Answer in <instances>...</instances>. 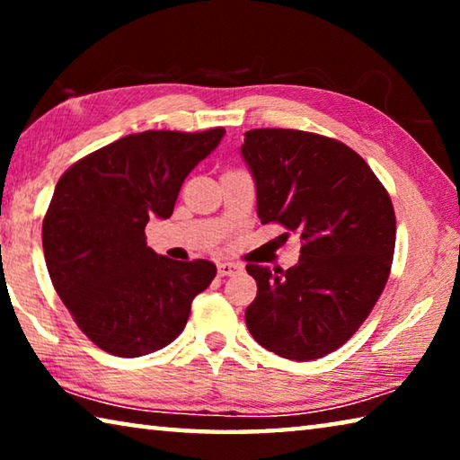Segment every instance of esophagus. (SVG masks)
Wrapping results in <instances>:
<instances>
[{
    "mask_svg": "<svg viewBox=\"0 0 460 460\" xmlns=\"http://www.w3.org/2000/svg\"><path fill=\"white\" fill-rule=\"evenodd\" d=\"M237 270H241V266L239 263H235V261H219L217 263V271H219V276H231L233 271H237Z\"/></svg>",
    "mask_w": 460,
    "mask_h": 460,
    "instance_id": "34e87169",
    "label": "esophagus"
}]
</instances>
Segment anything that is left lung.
Listing matches in <instances>:
<instances>
[{"label":"left lung","mask_w":460,"mask_h":460,"mask_svg":"<svg viewBox=\"0 0 460 460\" xmlns=\"http://www.w3.org/2000/svg\"><path fill=\"white\" fill-rule=\"evenodd\" d=\"M241 155L253 176L260 221H276L302 239L292 268L247 266L258 282L247 329L279 357L318 359L353 337L384 292L395 245L392 199L367 162L337 139L252 129Z\"/></svg>","instance_id":"8db88e82"}]
</instances>
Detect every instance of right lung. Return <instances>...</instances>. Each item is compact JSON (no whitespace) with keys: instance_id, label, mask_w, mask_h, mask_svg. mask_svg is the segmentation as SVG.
Masks as SVG:
<instances>
[{"instance_id":"obj_1","label":"right lung","mask_w":460,"mask_h":460,"mask_svg":"<svg viewBox=\"0 0 460 460\" xmlns=\"http://www.w3.org/2000/svg\"><path fill=\"white\" fill-rule=\"evenodd\" d=\"M223 136V128L131 134L57 182L42 223L46 268L75 323L103 351L142 357L170 345L194 296L217 276L207 260L158 255L144 229L172 215L184 178Z\"/></svg>"}]
</instances>
